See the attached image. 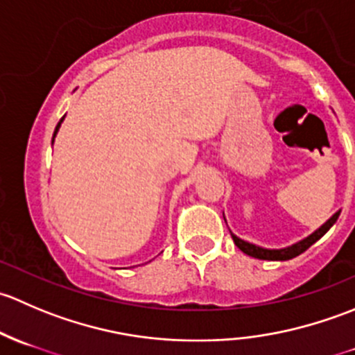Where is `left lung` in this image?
Instances as JSON below:
<instances>
[{"mask_svg":"<svg viewBox=\"0 0 355 355\" xmlns=\"http://www.w3.org/2000/svg\"><path fill=\"white\" fill-rule=\"evenodd\" d=\"M340 216V211H336L335 214L330 218V220L327 221V223L321 225L320 228H318L316 232H313V234L309 235V237L302 239V241H299L297 244H292L288 247H284V249H264V247H259L256 244H250V242L247 241H242V239H239L237 235L232 234V239H234L235 245L239 247V249L242 250V252L247 254V256L250 257H256V259H268V261H287V259H292V257L299 256V254H302L304 250L309 249L311 245L314 244L316 241H320L321 237H323L324 234H327L328 230L335 225V221L338 220Z\"/></svg>","mask_w":355,"mask_h":355,"instance_id":"obj_1","label":"left lung"}]
</instances>
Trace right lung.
Returning a JSON list of instances; mask_svg holds the SVG:
<instances>
[{
    "mask_svg": "<svg viewBox=\"0 0 355 355\" xmlns=\"http://www.w3.org/2000/svg\"><path fill=\"white\" fill-rule=\"evenodd\" d=\"M65 120V116L62 118V120L58 121V125H56V128H55V134H53V142H55V137H56V134H58V130H60V127H62V121Z\"/></svg>",
    "mask_w": 355,
    "mask_h": 355,
    "instance_id": "add662e5",
    "label": "right lung"
}]
</instances>
